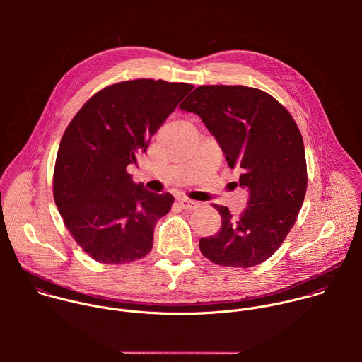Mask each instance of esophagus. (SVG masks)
Instances as JSON below:
<instances>
[{"mask_svg": "<svg viewBox=\"0 0 362 362\" xmlns=\"http://www.w3.org/2000/svg\"><path fill=\"white\" fill-rule=\"evenodd\" d=\"M177 203H179V206L182 209H186V211H192V209H196L197 206H199V203L197 202H194V200H190V199H186V197H180L179 200H177Z\"/></svg>", "mask_w": 362, "mask_h": 362, "instance_id": "1", "label": "esophagus"}]
</instances>
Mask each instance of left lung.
<instances>
[{"label":"left lung","instance_id":"1","mask_svg":"<svg viewBox=\"0 0 362 362\" xmlns=\"http://www.w3.org/2000/svg\"><path fill=\"white\" fill-rule=\"evenodd\" d=\"M180 109L197 115L216 137L249 204L238 219L226 206L215 236L202 238L203 256L216 265L250 268L265 262L296 222L308 175L300 132L291 113L271 94L246 86H200Z\"/></svg>","mask_w":362,"mask_h":362}]
</instances>
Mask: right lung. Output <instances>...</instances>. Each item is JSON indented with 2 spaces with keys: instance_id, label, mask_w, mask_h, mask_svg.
Returning <instances> with one entry per match:
<instances>
[{
  "instance_id": "add662e5",
  "label": "right lung",
  "mask_w": 362,
  "mask_h": 362,
  "mask_svg": "<svg viewBox=\"0 0 362 362\" xmlns=\"http://www.w3.org/2000/svg\"><path fill=\"white\" fill-rule=\"evenodd\" d=\"M192 88L151 78L120 81L91 95L67 126L53 194L66 228L94 261L130 264L151 250L154 226L175 197L144 190L127 166Z\"/></svg>"
}]
</instances>
